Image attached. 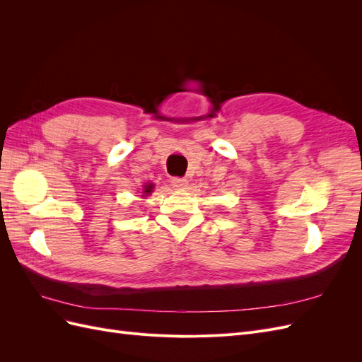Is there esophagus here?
I'll list each match as a JSON object with an SVG mask.
<instances>
[{"label":"esophagus","instance_id":"obj_1","mask_svg":"<svg viewBox=\"0 0 362 362\" xmlns=\"http://www.w3.org/2000/svg\"><path fill=\"white\" fill-rule=\"evenodd\" d=\"M170 182L175 189H185L189 185V181L185 178H172Z\"/></svg>","mask_w":362,"mask_h":362}]
</instances>
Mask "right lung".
I'll return each mask as SVG.
<instances>
[{
  "label": "right lung",
  "mask_w": 362,
  "mask_h": 362,
  "mask_svg": "<svg viewBox=\"0 0 362 362\" xmlns=\"http://www.w3.org/2000/svg\"><path fill=\"white\" fill-rule=\"evenodd\" d=\"M152 189H154V184L152 182H148L145 187H144V196H148L149 193H152Z\"/></svg>",
  "instance_id": "add662e5"
}]
</instances>
